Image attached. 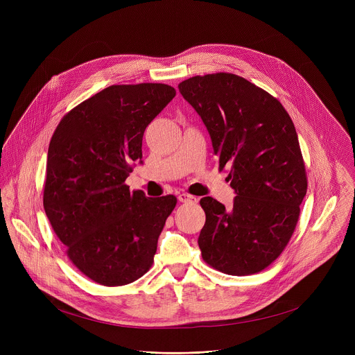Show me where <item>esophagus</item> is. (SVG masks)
Returning a JSON list of instances; mask_svg holds the SVG:
<instances>
[{
	"instance_id": "1",
	"label": "esophagus",
	"mask_w": 355,
	"mask_h": 355,
	"mask_svg": "<svg viewBox=\"0 0 355 355\" xmlns=\"http://www.w3.org/2000/svg\"><path fill=\"white\" fill-rule=\"evenodd\" d=\"M178 200L180 202H184V204H192V202H196L198 199L192 195H188V193H180L178 195Z\"/></svg>"
}]
</instances>
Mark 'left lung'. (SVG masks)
<instances>
[{"instance_id":"8db88e82","label":"left lung","mask_w":355,"mask_h":355,"mask_svg":"<svg viewBox=\"0 0 355 355\" xmlns=\"http://www.w3.org/2000/svg\"><path fill=\"white\" fill-rule=\"evenodd\" d=\"M180 92L207 126L219 168L229 167L233 207L199 200L204 259L229 275L267 268L288 244L308 181L293 122L279 101L230 73L195 76Z\"/></svg>"}]
</instances>
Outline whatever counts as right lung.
Listing matches in <instances>:
<instances>
[{"label":"right lung","mask_w":355,"mask_h":355,"mask_svg":"<svg viewBox=\"0 0 355 355\" xmlns=\"http://www.w3.org/2000/svg\"><path fill=\"white\" fill-rule=\"evenodd\" d=\"M175 96L167 84L111 85L71 110L47 151L43 207L69 259L105 286L139 279L153 264L174 195L129 191L148 123Z\"/></svg>","instance_id":"add662e5"}]
</instances>
